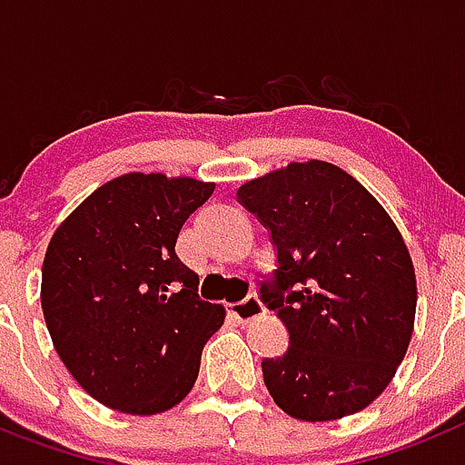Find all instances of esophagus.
Masks as SVG:
<instances>
[{
  "label": "esophagus",
  "instance_id": "esophagus-1",
  "mask_svg": "<svg viewBox=\"0 0 465 465\" xmlns=\"http://www.w3.org/2000/svg\"><path fill=\"white\" fill-rule=\"evenodd\" d=\"M229 313H232V318H236L238 322H250L264 313V304H262L257 294H248L243 302H233V304H229Z\"/></svg>",
  "mask_w": 465,
  "mask_h": 465
}]
</instances>
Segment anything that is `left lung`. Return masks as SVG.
<instances>
[{"label": "left lung", "instance_id": "8db88e82", "mask_svg": "<svg viewBox=\"0 0 465 465\" xmlns=\"http://www.w3.org/2000/svg\"><path fill=\"white\" fill-rule=\"evenodd\" d=\"M272 233L276 272L260 297L290 346L264 358L273 402L302 421L365 410L402 362L417 278L401 232L372 193L325 161L290 163L236 192Z\"/></svg>", "mask_w": 465, "mask_h": 465}]
</instances>
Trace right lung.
Wrapping results in <instances>:
<instances>
[{"mask_svg":"<svg viewBox=\"0 0 465 465\" xmlns=\"http://www.w3.org/2000/svg\"><path fill=\"white\" fill-rule=\"evenodd\" d=\"M215 184L128 173L55 229L42 266V309L60 361L91 398L159 414L192 391L203 346L224 322L180 262L177 233Z\"/></svg>","mask_w":465,"mask_h":465,"instance_id":"right-lung-1","label":"right lung"}]
</instances>
